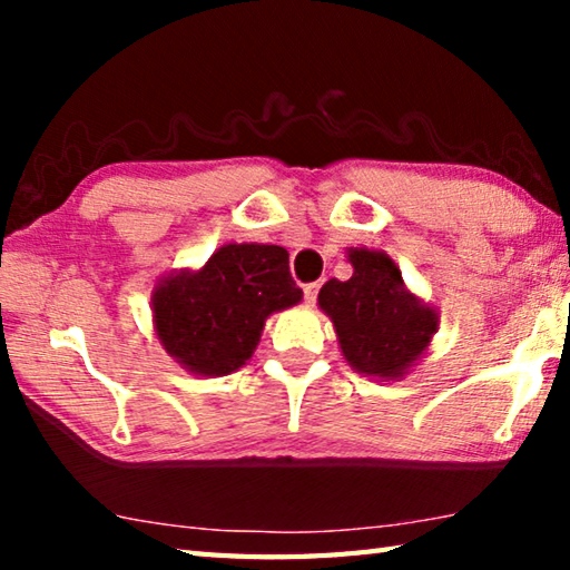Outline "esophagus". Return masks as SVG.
Here are the masks:
<instances>
[{"mask_svg":"<svg viewBox=\"0 0 570 570\" xmlns=\"http://www.w3.org/2000/svg\"><path fill=\"white\" fill-rule=\"evenodd\" d=\"M316 294H320V284H306V286H304V302H306L308 306H314Z\"/></svg>","mask_w":570,"mask_h":570,"instance_id":"34e87169","label":"esophagus"}]
</instances>
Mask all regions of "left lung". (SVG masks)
<instances>
[{
	"mask_svg": "<svg viewBox=\"0 0 570 570\" xmlns=\"http://www.w3.org/2000/svg\"><path fill=\"white\" fill-rule=\"evenodd\" d=\"M354 274L330 278L320 308L330 316L342 356L354 372L400 382L430 350L440 312L404 284L400 266L377 248H346Z\"/></svg>",
	"mask_w": 570,
	"mask_h": 570,
	"instance_id": "left-lung-1",
	"label": "left lung"
}]
</instances>
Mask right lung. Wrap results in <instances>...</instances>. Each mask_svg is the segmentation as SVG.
Returning a JSON list of instances; mask_svg holds the SVG:
<instances>
[{"label": "right lung", "mask_w": 570, "mask_h": 570, "mask_svg": "<svg viewBox=\"0 0 570 570\" xmlns=\"http://www.w3.org/2000/svg\"><path fill=\"white\" fill-rule=\"evenodd\" d=\"M288 250L224 244L198 268L160 276L153 286V330L173 360L196 377H226L254 356L272 314L302 302Z\"/></svg>", "instance_id": "1"}]
</instances>
